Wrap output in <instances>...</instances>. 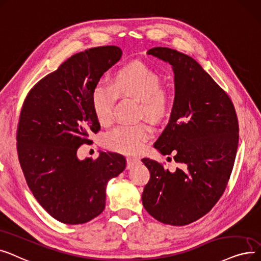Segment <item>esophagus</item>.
<instances>
[{
  "label": "esophagus",
  "instance_id": "34e87169",
  "mask_svg": "<svg viewBox=\"0 0 261 261\" xmlns=\"http://www.w3.org/2000/svg\"><path fill=\"white\" fill-rule=\"evenodd\" d=\"M126 161H127V168L129 169V168L133 167L135 164L139 163L140 159L137 158V157H127V158H126Z\"/></svg>",
  "mask_w": 261,
  "mask_h": 261
}]
</instances>
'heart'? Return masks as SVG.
<instances>
[{
  "label": "heart",
  "mask_w": 261,
  "mask_h": 261,
  "mask_svg": "<svg viewBox=\"0 0 261 261\" xmlns=\"http://www.w3.org/2000/svg\"><path fill=\"white\" fill-rule=\"evenodd\" d=\"M133 97L139 101V117L153 122L164 121L171 113V91L161 86L158 72L142 63H130L119 68L110 84L98 83L91 92V106L98 123L106 125L113 120L117 98ZM152 136L145 122L120 125L104 136V145L120 154H137Z\"/></svg>",
  "instance_id": "obj_1"
}]
</instances>
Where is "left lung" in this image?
I'll use <instances>...</instances> for the list:
<instances>
[{"label": "left lung", "instance_id": "left-lung-1", "mask_svg": "<svg viewBox=\"0 0 261 261\" xmlns=\"http://www.w3.org/2000/svg\"><path fill=\"white\" fill-rule=\"evenodd\" d=\"M147 54L174 71L172 114L154 146L174 155L181 168L170 172L143 158L151 177L142 204L161 223L188 225L208 214L225 191L238 148V118L228 94L192 57L168 47H153Z\"/></svg>", "mask_w": 261, "mask_h": 261}]
</instances>
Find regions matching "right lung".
<instances>
[{
  "mask_svg": "<svg viewBox=\"0 0 261 261\" xmlns=\"http://www.w3.org/2000/svg\"><path fill=\"white\" fill-rule=\"evenodd\" d=\"M121 56L116 45L74 54L37 83L22 105L17 151L24 177L45 212L65 224H83L102 214L108 180L126 167L117 153L84 160L76 156L101 128L91 92Z\"/></svg>",
  "mask_w": 261,
  "mask_h": 261,
  "instance_id": "right-lung-1",
  "label": "right lung"
}]
</instances>
